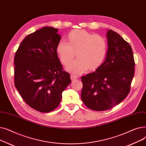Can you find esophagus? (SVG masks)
<instances>
[{"label":"esophagus","mask_w":146,"mask_h":146,"mask_svg":"<svg viewBox=\"0 0 146 146\" xmlns=\"http://www.w3.org/2000/svg\"><path fill=\"white\" fill-rule=\"evenodd\" d=\"M70 78H71V80H74L78 79V76H76L73 75V74H71Z\"/></svg>","instance_id":"obj_1"}]
</instances>
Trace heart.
I'll return each instance as SVG.
<instances>
[{"mask_svg": "<svg viewBox=\"0 0 146 146\" xmlns=\"http://www.w3.org/2000/svg\"><path fill=\"white\" fill-rule=\"evenodd\" d=\"M68 42L60 40L57 45V52L64 64H68L75 57H78L66 66L68 72L79 74L88 67L93 69L100 66L104 61L108 50L105 38L94 35L85 30L75 29L68 35Z\"/></svg>", "mask_w": 146, "mask_h": 146, "instance_id": "obj_1", "label": "heart"}]
</instances>
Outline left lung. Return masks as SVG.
I'll return each mask as SVG.
<instances>
[{
    "label": "left lung",
    "instance_id": "left-lung-1",
    "mask_svg": "<svg viewBox=\"0 0 146 146\" xmlns=\"http://www.w3.org/2000/svg\"><path fill=\"white\" fill-rule=\"evenodd\" d=\"M108 50L95 72L82 76L81 99L92 110L102 111L119 104L129 92L135 63L130 45L118 33H106Z\"/></svg>",
    "mask_w": 146,
    "mask_h": 146
}]
</instances>
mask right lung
<instances>
[{"mask_svg": "<svg viewBox=\"0 0 146 146\" xmlns=\"http://www.w3.org/2000/svg\"><path fill=\"white\" fill-rule=\"evenodd\" d=\"M58 31L45 27L28 35L15 56V86L24 101L41 112L54 110L71 83L58 57Z\"/></svg>", "mask_w": 146, "mask_h": 146, "instance_id": "1", "label": "right lung"}]
</instances>
